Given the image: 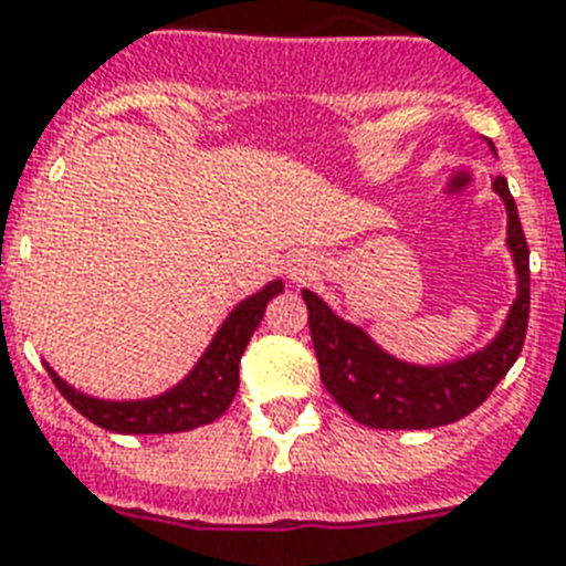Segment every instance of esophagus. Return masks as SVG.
Segmentation results:
<instances>
[{
	"label": "esophagus",
	"instance_id": "esophagus-1",
	"mask_svg": "<svg viewBox=\"0 0 566 566\" xmlns=\"http://www.w3.org/2000/svg\"><path fill=\"white\" fill-rule=\"evenodd\" d=\"M316 273H319V264H316L314 255H305V252H302V255H293L291 264H287V275H291V282L296 284L311 282Z\"/></svg>",
	"mask_w": 566,
	"mask_h": 566
}]
</instances>
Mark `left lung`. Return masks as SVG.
Wrapping results in <instances>:
<instances>
[{"label":"left lung","mask_w":566,"mask_h":566,"mask_svg":"<svg viewBox=\"0 0 566 566\" xmlns=\"http://www.w3.org/2000/svg\"><path fill=\"white\" fill-rule=\"evenodd\" d=\"M494 191L509 211L506 243L517 270V298L503 331L476 355L444 366H412L387 355L363 328L339 319L316 293L302 291L319 378L357 424L375 430H427L459 421L494 392L521 357L530 325V247L506 177L494 179Z\"/></svg>","instance_id":"8db88e82"}]
</instances>
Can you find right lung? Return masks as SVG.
I'll use <instances>...</instances> for the list:
<instances>
[{
    "label": "right lung",
    "instance_id": "right-lung-1",
    "mask_svg": "<svg viewBox=\"0 0 566 566\" xmlns=\"http://www.w3.org/2000/svg\"><path fill=\"white\" fill-rule=\"evenodd\" d=\"M284 291L282 279L270 282L259 293H252L241 305L227 316L214 339L206 348V355L197 360V366L179 380L168 392L145 398V401H101L92 395L77 392L60 378L57 371L45 363L52 375L54 387L72 407L92 424L104 427L109 433H182L195 427L211 424L229 410V403L238 392V366L250 337L259 328L264 307L273 296Z\"/></svg>",
    "mask_w": 566,
    "mask_h": 566
}]
</instances>
